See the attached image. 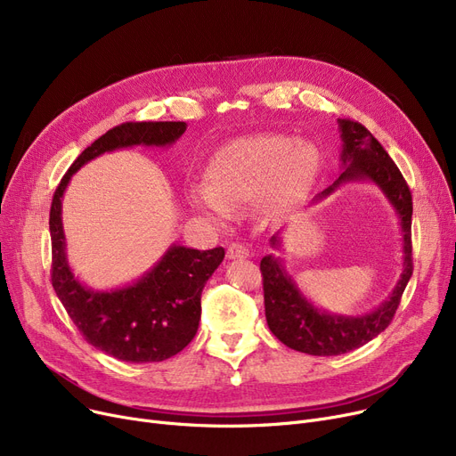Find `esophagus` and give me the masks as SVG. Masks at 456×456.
Instances as JSON below:
<instances>
[{
    "label": "esophagus",
    "instance_id": "34e87169",
    "mask_svg": "<svg viewBox=\"0 0 456 456\" xmlns=\"http://www.w3.org/2000/svg\"><path fill=\"white\" fill-rule=\"evenodd\" d=\"M249 249L244 244H231L227 249V258L229 260H238V258H248Z\"/></svg>",
    "mask_w": 456,
    "mask_h": 456
}]
</instances>
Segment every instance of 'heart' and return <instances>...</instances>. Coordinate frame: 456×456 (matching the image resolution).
<instances>
[{
	"label": "heart",
	"mask_w": 456,
	"mask_h": 456,
	"mask_svg": "<svg viewBox=\"0 0 456 456\" xmlns=\"http://www.w3.org/2000/svg\"><path fill=\"white\" fill-rule=\"evenodd\" d=\"M322 172V155L308 142L282 134H258L229 142L205 167V186H191V208L214 224L260 200L268 214L297 207Z\"/></svg>",
	"instance_id": "obj_1"
}]
</instances>
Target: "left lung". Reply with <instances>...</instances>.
Wrapping results in <instances>:
<instances>
[{
    "instance_id": "8db88e82",
    "label": "left lung",
    "mask_w": 456,
    "mask_h": 456,
    "mask_svg": "<svg viewBox=\"0 0 456 456\" xmlns=\"http://www.w3.org/2000/svg\"><path fill=\"white\" fill-rule=\"evenodd\" d=\"M338 129L342 138V174L310 205L320 203L347 183L375 184L385 194L399 220L403 240V272L392 294L371 313L344 316L327 313V310L318 308L310 301L301 292L294 277L286 272L281 256L272 253L262 258L260 272L262 279H265V308L270 330L286 347L314 356L342 354L379 337L390 325L406 289V282L412 277L411 190L387 150L380 146L379 140L364 126L351 122V119H338ZM282 231L284 229L272 236L270 246L273 249H281Z\"/></svg>"
}]
</instances>
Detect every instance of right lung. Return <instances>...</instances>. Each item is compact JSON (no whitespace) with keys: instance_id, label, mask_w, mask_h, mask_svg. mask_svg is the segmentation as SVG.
I'll return each mask as SVG.
<instances>
[{"instance_id":"1","label":"right lung","mask_w":456,"mask_h":456,"mask_svg":"<svg viewBox=\"0 0 456 456\" xmlns=\"http://www.w3.org/2000/svg\"><path fill=\"white\" fill-rule=\"evenodd\" d=\"M186 131L184 122L122 124L88 146L55 190L52 232V282L68 316L85 340L124 362H160L183 351L196 337L201 318V292L222 265L224 248L200 251L172 244L134 282L94 290L69 268L62 227V196L79 167L103 153L134 146L167 148Z\"/></svg>"}]
</instances>
